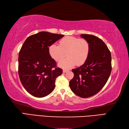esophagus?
<instances>
[{
	"label": "esophagus",
	"mask_w": 129,
	"mask_h": 129,
	"mask_svg": "<svg viewBox=\"0 0 129 129\" xmlns=\"http://www.w3.org/2000/svg\"><path fill=\"white\" fill-rule=\"evenodd\" d=\"M68 70L67 69H63V73H66L68 72Z\"/></svg>",
	"instance_id": "esophagus-1"
}]
</instances>
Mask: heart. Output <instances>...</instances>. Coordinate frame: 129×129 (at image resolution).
Segmentation results:
<instances>
[{
	"mask_svg": "<svg viewBox=\"0 0 129 129\" xmlns=\"http://www.w3.org/2000/svg\"><path fill=\"white\" fill-rule=\"evenodd\" d=\"M90 45L85 39L74 37H65L60 40L59 45L53 44L49 47V53L55 61H59L67 54V57L58 63V65L69 69L76 64L81 65L86 61L90 53Z\"/></svg>",
	"mask_w": 129,
	"mask_h": 129,
	"instance_id": "1",
	"label": "heart"
}]
</instances>
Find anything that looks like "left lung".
I'll return each instance as SVG.
<instances>
[{
	"label": "left lung",
	"instance_id": "left-lung-1",
	"mask_svg": "<svg viewBox=\"0 0 129 129\" xmlns=\"http://www.w3.org/2000/svg\"><path fill=\"white\" fill-rule=\"evenodd\" d=\"M81 37L90 43V53L83 65L72 70L74 76L69 86L76 95L87 98L97 94L106 83L112 69L111 56L100 38L89 34H81Z\"/></svg>",
	"mask_w": 129,
	"mask_h": 129
}]
</instances>
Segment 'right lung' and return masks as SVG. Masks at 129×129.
<instances>
[{"label": "right lung", "mask_w": 129, "mask_h": 129, "mask_svg": "<svg viewBox=\"0 0 129 129\" xmlns=\"http://www.w3.org/2000/svg\"><path fill=\"white\" fill-rule=\"evenodd\" d=\"M64 35L41 31L29 36L19 53L18 74L21 84L29 94L37 98L50 94L62 70L49 53V47Z\"/></svg>", "instance_id": "right-lung-1"}]
</instances>
